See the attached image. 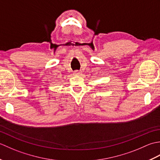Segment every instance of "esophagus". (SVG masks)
<instances>
[{"instance_id":"34e87169","label":"esophagus","mask_w":160,"mask_h":160,"mask_svg":"<svg viewBox=\"0 0 160 160\" xmlns=\"http://www.w3.org/2000/svg\"><path fill=\"white\" fill-rule=\"evenodd\" d=\"M81 73H81L80 71H74V75H76V76H80Z\"/></svg>"}]
</instances>
